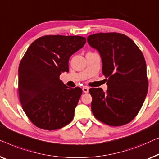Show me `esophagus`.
<instances>
[{
	"mask_svg": "<svg viewBox=\"0 0 159 159\" xmlns=\"http://www.w3.org/2000/svg\"><path fill=\"white\" fill-rule=\"evenodd\" d=\"M83 91H84V93H88L89 92V87L87 86H84L83 87Z\"/></svg>",
	"mask_w": 159,
	"mask_h": 159,
	"instance_id": "obj_1",
	"label": "esophagus"
}]
</instances>
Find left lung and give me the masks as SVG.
<instances>
[{"instance_id":"obj_1","label":"left lung","mask_w":159,"mask_h":159,"mask_svg":"<svg viewBox=\"0 0 159 159\" xmlns=\"http://www.w3.org/2000/svg\"><path fill=\"white\" fill-rule=\"evenodd\" d=\"M87 42L99 52L106 92L91 88V111L98 120L110 126L131 122L146 99L148 81L143 55L130 38L120 33L89 35Z\"/></svg>"}]
</instances>
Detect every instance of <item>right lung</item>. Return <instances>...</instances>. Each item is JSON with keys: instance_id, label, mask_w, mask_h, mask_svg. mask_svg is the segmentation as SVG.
I'll list each match as a JSON object with an SVG mask.
<instances>
[{"instance_id": "add662e5", "label": "right lung", "mask_w": 159, "mask_h": 159, "mask_svg": "<svg viewBox=\"0 0 159 159\" xmlns=\"http://www.w3.org/2000/svg\"><path fill=\"white\" fill-rule=\"evenodd\" d=\"M86 42L80 36H44L31 44L20 62V102L30 121L39 128L57 129L73 119L82 89L68 88L60 75L68 72L69 58Z\"/></svg>"}]
</instances>
